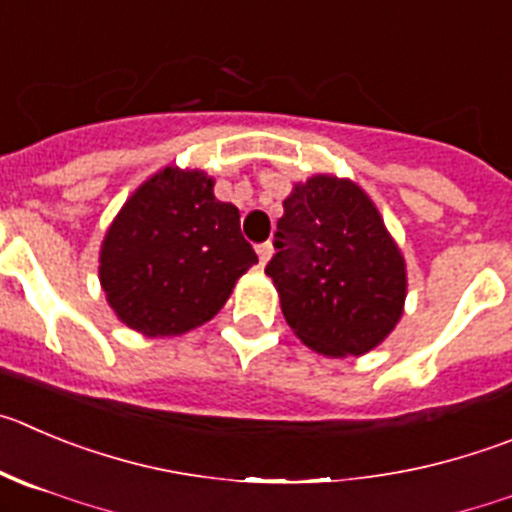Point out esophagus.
<instances>
[{"label":"esophagus","instance_id":"obj_1","mask_svg":"<svg viewBox=\"0 0 512 512\" xmlns=\"http://www.w3.org/2000/svg\"><path fill=\"white\" fill-rule=\"evenodd\" d=\"M275 255V247H272V242H265V245L257 247V257H260V265L265 267L267 262H270V257Z\"/></svg>","mask_w":512,"mask_h":512}]
</instances>
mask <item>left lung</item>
Instances as JSON below:
<instances>
[{"instance_id":"1","label":"left lung","mask_w":512,"mask_h":512,"mask_svg":"<svg viewBox=\"0 0 512 512\" xmlns=\"http://www.w3.org/2000/svg\"><path fill=\"white\" fill-rule=\"evenodd\" d=\"M265 275L295 336L328 358L364 356L404 313L407 262L356 181L313 174L293 184Z\"/></svg>"}]
</instances>
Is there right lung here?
Masks as SVG:
<instances>
[{
	"label": "right lung",
	"mask_w": 512,
	"mask_h": 512,
	"mask_svg": "<svg viewBox=\"0 0 512 512\" xmlns=\"http://www.w3.org/2000/svg\"><path fill=\"white\" fill-rule=\"evenodd\" d=\"M98 262L118 321L164 338L212 321L257 255L240 232V209L214 197L212 176L166 166L126 199Z\"/></svg>",
	"instance_id": "1"
}]
</instances>
